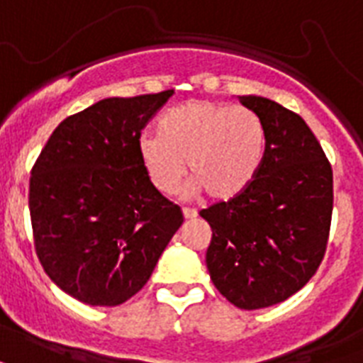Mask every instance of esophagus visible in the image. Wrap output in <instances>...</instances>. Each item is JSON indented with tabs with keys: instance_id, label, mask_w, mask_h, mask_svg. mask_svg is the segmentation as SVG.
<instances>
[{
	"instance_id": "esophagus-1",
	"label": "esophagus",
	"mask_w": 363,
	"mask_h": 363,
	"mask_svg": "<svg viewBox=\"0 0 363 363\" xmlns=\"http://www.w3.org/2000/svg\"><path fill=\"white\" fill-rule=\"evenodd\" d=\"M184 218L185 220H193V218H196L195 208H184Z\"/></svg>"
}]
</instances>
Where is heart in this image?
Instances as JSON below:
<instances>
[{
    "instance_id": "obj_1",
    "label": "heart",
    "mask_w": 363,
    "mask_h": 363,
    "mask_svg": "<svg viewBox=\"0 0 363 363\" xmlns=\"http://www.w3.org/2000/svg\"><path fill=\"white\" fill-rule=\"evenodd\" d=\"M267 134L248 108L191 100L161 119V134L140 138V159L157 189L174 193L189 162L193 189L229 201L248 189L265 157Z\"/></svg>"
}]
</instances>
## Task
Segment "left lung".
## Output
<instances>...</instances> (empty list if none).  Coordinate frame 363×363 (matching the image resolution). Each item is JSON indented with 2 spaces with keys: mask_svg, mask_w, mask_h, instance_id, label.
Returning a JSON list of instances; mask_svg holds the SVG:
<instances>
[{
  "mask_svg": "<svg viewBox=\"0 0 363 363\" xmlns=\"http://www.w3.org/2000/svg\"><path fill=\"white\" fill-rule=\"evenodd\" d=\"M238 100L265 126L263 164L244 193L201 216L212 227L206 267L213 286L235 307L255 311L286 301L318 271L330 238L333 172L299 115L263 96Z\"/></svg>",
  "mask_w": 363,
  "mask_h": 363,
  "instance_id": "obj_1",
  "label": "left lung"
}]
</instances>
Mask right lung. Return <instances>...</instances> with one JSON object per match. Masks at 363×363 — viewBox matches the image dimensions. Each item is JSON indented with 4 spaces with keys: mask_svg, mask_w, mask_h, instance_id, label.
<instances>
[{
    "mask_svg": "<svg viewBox=\"0 0 363 363\" xmlns=\"http://www.w3.org/2000/svg\"><path fill=\"white\" fill-rule=\"evenodd\" d=\"M174 94L106 98L50 134L30 178L33 246L49 278L92 307H115L145 286L184 223L151 184L142 130Z\"/></svg>",
    "mask_w": 363,
    "mask_h": 363,
    "instance_id": "add662e5",
    "label": "right lung"
}]
</instances>
